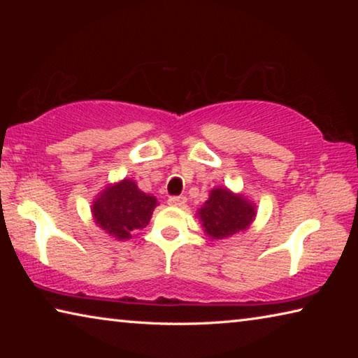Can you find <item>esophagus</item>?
<instances>
[{
	"instance_id": "esophagus-1",
	"label": "esophagus",
	"mask_w": 358,
	"mask_h": 358,
	"mask_svg": "<svg viewBox=\"0 0 358 358\" xmlns=\"http://www.w3.org/2000/svg\"><path fill=\"white\" fill-rule=\"evenodd\" d=\"M167 203L172 205V207H185V205H186V197H185V196H173V197H169Z\"/></svg>"
}]
</instances>
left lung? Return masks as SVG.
<instances>
[{
    "label": "left lung",
    "mask_w": 358,
    "mask_h": 358,
    "mask_svg": "<svg viewBox=\"0 0 358 358\" xmlns=\"http://www.w3.org/2000/svg\"><path fill=\"white\" fill-rule=\"evenodd\" d=\"M203 232L213 240H222L243 232L256 217V205L243 194H234L227 187L211 189L208 201L197 210Z\"/></svg>",
    "instance_id": "obj_1"
}]
</instances>
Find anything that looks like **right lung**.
Wrapping results in <instances>:
<instances>
[{
	"label": "right lung",
	"mask_w": 358,
	"mask_h": 358,
	"mask_svg": "<svg viewBox=\"0 0 358 358\" xmlns=\"http://www.w3.org/2000/svg\"><path fill=\"white\" fill-rule=\"evenodd\" d=\"M157 205L155 196L138 189L136 181L121 180L108 185L93 202L94 222L117 240H129L148 226Z\"/></svg>",
	"instance_id": "obj_1"
}]
</instances>
